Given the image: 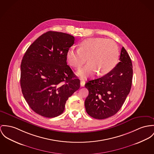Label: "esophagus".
I'll return each instance as SVG.
<instances>
[{
    "instance_id": "esophagus-1",
    "label": "esophagus",
    "mask_w": 154,
    "mask_h": 154,
    "mask_svg": "<svg viewBox=\"0 0 154 154\" xmlns=\"http://www.w3.org/2000/svg\"><path fill=\"white\" fill-rule=\"evenodd\" d=\"M85 82H84V81H81L80 82V85L82 86V87H84V85H85Z\"/></svg>"
}]
</instances>
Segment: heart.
<instances>
[{
  "instance_id": "1",
  "label": "heart",
  "mask_w": 154,
  "mask_h": 154,
  "mask_svg": "<svg viewBox=\"0 0 154 154\" xmlns=\"http://www.w3.org/2000/svg\"><path fill=\"white\" fill-rule=\"evenodd\" d=\"M119 48L112 40L96 37L87 38L80 43L79 48H69L66 56L70 65L79 69L86 62L88 64L79 70L77 75L82 79H87L98 72L104 75L111 71L119 60Z\"/></svg>"
}]
</instances>
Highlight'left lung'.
Instances as JSON below:
<instances>
[{
  "label": "left lung",
  "instance_id": "left-lung-1",
  "mask_svg": "<svg viewBox=\"0 0 154 154\" xmlns=\"http://www.w3.org/2000/svg\"><path fill=\"white\" fill-rule=\"evenodd\" d=\"M132 74L130 57L122 47L119 62L111 71L85 84L89 92L84 103L87 114L98 119L115 115L130 92Z\"/></svg>",
  "mask_w": 154,
  "mask_h": 154
}]
</instances>
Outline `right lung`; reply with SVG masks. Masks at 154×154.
I'll return each mask as SVG.
<instances>
[{
  "mask_svg": "<svg viewBox=\"0 0 154 154\" xmlns=\"http://www.w3.org/2000/svg\"><path fill=\"white\" fill-rule=\"evenodd\" d=\"M74 43L72 35L49 31L27 48L20 65L24 98L35 113L47 118L61 114L80 81L67 64V51Z\"/></svg>",
  "mask_w": 154,
  "mask_h": 154,
  "instance_id": "obj_1",
  "label": "right lung"
}]
</instances>
